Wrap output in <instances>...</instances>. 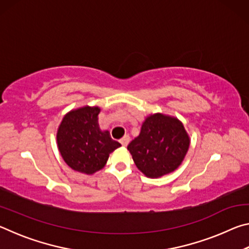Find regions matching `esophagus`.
I'll use <instances>...</instances> for the list:
<instances>
[{"mask_svg": "<svg viewBox=\"0 0 249 249\" xmlns=\"http://www.w3.org/2000/svg\"><path fill=\"white\" fill-rule=\"evenodd\" d=\"M129 140H130V138H129V136H128V135H125V136H123V137H122V138H121V141H120V142H121V144H122V145H123V146L125 147V146H127V145H128V142H129Z\"/></svg>", "mask_w": 249, "mask_h": 249, "instance_id": "34e87169", "label": "esophagus"}]
</instances>
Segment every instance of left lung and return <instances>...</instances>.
<instances>
[{
  "mask_svg": "<svg viewBox=\"0 0 249 249\" xmlns=\"http://www.w3.org/2000/svg\"><path fill=\"white\" fill-rule=\"evenodd\" d=\"M190 146L183 124L168 115L146 117L141 133L129 142L127 149L135 165L149 178H159L178 168Z\"/></svg>",
  "mask_w": 249,
  "mask_h": 249,
  "instance_id": "8db88e82",
  "label": "left lung"
}]
</instances>
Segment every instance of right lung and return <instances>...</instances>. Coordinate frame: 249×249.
<instances>
[{
	"instance_id": "right-lung-1",
	"label": "right lung",
	"mask_w": 249,
	"mask_h": 249,
	"mask_svg": "<svg viewBox=\"0 0 249 249\" xmlns=\"http://www.w3.org/2000/svg\"><path fill=\"white\" fill-rule=\"evenodd\" d=\"M98 107L72 109L62 119L57 132V144L61 157L73 170L92 175L102 169L108 156L121 147L108 130L100 129Z\"/></svg>"
}]
</instances>
